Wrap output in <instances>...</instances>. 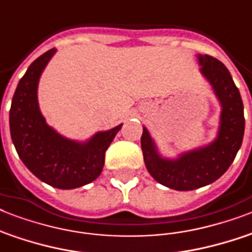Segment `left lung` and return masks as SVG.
<instances>
[{
  "label": "left lung",
  "instance_id": "left-lung-1",
  "mask_svg": "<svg viewBox=\"0 0 252 252\" xmlns=\"http://www.w3.org/2000/svg\"><path fill=\"white\" fill-rule=\"evenodd\" d=\"M200 72L215 90L222 111L219 134L209 145L180 154L176 159L162 158L149 132L144 128L141 149L148 171L158 183L176 191H192L213 183L234 161L245 133L243 103L230 72L209 55H197Z\"/></svg>",
  "mask_w": 252,
  "mask_h": 252
}]
</instances>
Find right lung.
<instances>
[{
  "label": "right lung",
  "mask_w": 252,
  "mask_h": 252,
  "mask_svg": "<svg viewBox=\"0 0 252 252\" xmlns=\"http://www.w3.org/2000/svg\"><path fill=\"white\" fill-rule=\"evenodd\" d=\"M55 52L52 48L37 57L19 81L10 108V134L18 156L33 175L55 188L72 189L100 175L107 148L123 124L77 142L45 123L37 104V84Z\"/></svg>",
  "instance_id": "1"
}]
</instances>
